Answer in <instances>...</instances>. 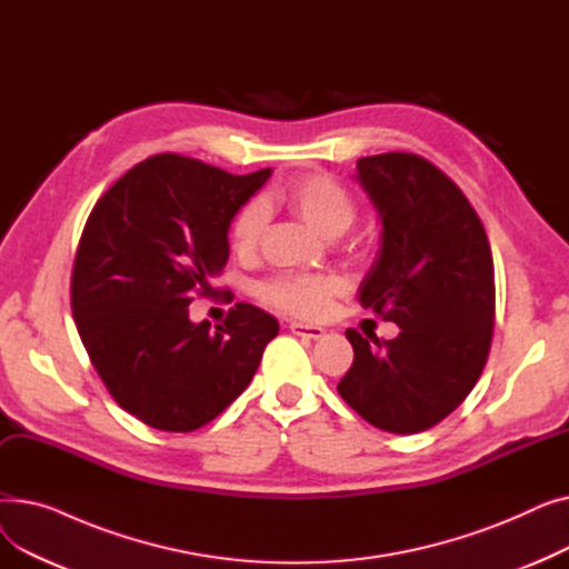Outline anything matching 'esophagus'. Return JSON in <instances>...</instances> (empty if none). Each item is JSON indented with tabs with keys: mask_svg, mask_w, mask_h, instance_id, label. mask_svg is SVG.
<instances>
[{
	"mask_svg": "<svg viewBox=\"0 0 569 569\" xmlns=\"http://www.w3.org/2000/svg\"><path fill=\"white\" fill-rule=\"evenodd\" d=\"M290 332L297 337H305V339H320L325 337V330L318 325H305V322H290Z\"/></svg>",
	"mask_w": 569,
	"mask_h": 569,
	"instance_id": "34e87169",
	"label": "esophagus"
}]
</instances>
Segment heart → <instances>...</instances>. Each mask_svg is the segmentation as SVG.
Instances as JSON below:
<instances>
[{
  "instance_id": "obj_1",
  "label": "heart",
  "mask_w": 569,
  "mask_h": 569,
  "mask_svg": "<svg viewBox=\"0 0 569 569\" xmlns=\"http://www.w3.org/2000/svg\"><path fill=\"white\" fill-rule=\"evenodd\" d=\"M274 198L288 204L292 212L305 219L320 237H341L357 217V204L350 191L335 177L311 172L290 179L288 184L274 191ZM267 223V207L262 200H251L239 209L230 239L237 253H251ZM341 290V281L332 274L286 272L277 274L260 286V295L267 305L288 311L300 318H320L330 309V300Z\"/></svg>"
}]
</instances>
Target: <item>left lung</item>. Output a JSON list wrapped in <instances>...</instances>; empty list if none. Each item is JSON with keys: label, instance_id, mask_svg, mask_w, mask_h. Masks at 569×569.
Masks as SVG:
<instances>
[{"label": "left lung", "instance_id": "left-lung-1", "mask_svg": "<svg viewBox=\"0 0 569 569\" xmlns=\"http://www.w3.org/2000/svg\"><path fill=\"white\" fill-rule=\"evenodd\" d=\"M355 179L382 223L378 258L357 297L401 332L380 343L348 330L355 360L337 390L369 425L420 433L463 403L487 365L491 247L461 189L422 157H365Z\"/></svg>", "mask_w": 569, "mask_h": 569}]
</instances>
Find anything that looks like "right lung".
I'll return each mask as SVG.
<instances>
[{"instance_id": "obj_1", "label": "right lung", "mask_w": 569, "mask_h": 569, "mask_svg": "<svg viewBox=\"0 0 569 569\" xmlns=\"http://www.w3.org/2000/svg\"><path fill=\"white\" fill-rule=\"evenodd\" d=\"M269 174L157 154L119 177L84 223L71 277L78 335L110 397L147 427L212 422L279 335L274 316L244 302L223 325L189 318L228 262L234 214Z\"/></svg>"}]
</instances>
